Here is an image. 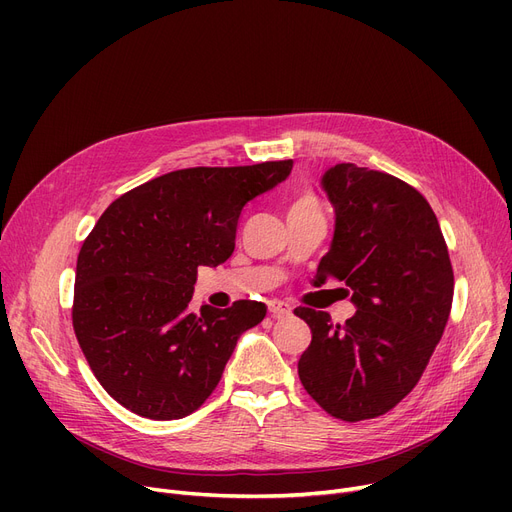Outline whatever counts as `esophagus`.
<instances>
[{
    "mask_svg": "<svg viewBox=\"0 0 512 512\" xmlns=\"http://www.w3.org/2000/svg\"><path fill=\"white\" fill-rule=\"evenodd\" d=\"M267 309H270V313L274 317H284V315H290L292 313V307L280 299H272L270 303H267Z\"/></svg>",
    "mask_w": 512,
    "mask_h": 512,
    "instance_id": "obj_1",
    "label": "esophagus"
}]
</instances>
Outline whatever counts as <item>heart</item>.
Here are the masks:
<instances>
[{
  "mask_svg": "<svg viewBox=\"0 0 512 512\" xmlns=\"http://www.w3.org/2000/svg\"><path fill=\"white\" fill-rule=\"evenodd\" d=\"M290 209H317V201H315L313 195L303 193V195H299L297 199L292 201V207H290Z\"/></svg>",
  "mask_w": 512,
  "mask_h": 512,
  "instance_id": "b5f03b06",
  "label": "heart"
}]
</instances>
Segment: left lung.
<instances>
[{
    "instance_id": "8db88e82",
    "label": "left lung",
    "mask_w": 512,
    "mask_h": 512,
    "mask_svg": "<svg viewBox=\"0 0 512 512\" xmlns=\"http://www.w3.org/2000/svg\"><path fill=\"white\" fill-rule=\"evenodd\" d=\"M321 188L334 236L313 286L344 282L357 311L332 326L326 311L294 309L311 328L299 378L338 419L380 417L415 388L444 334L454 292L448 249L434 209L407 182L336 164Z\"/></svg>"
}]
</instances>
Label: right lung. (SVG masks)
I'll list each match as a JSON object with an SVG mask.
<instances>
[{
    "instance_id": "1",
    "label": "right lung",
    "mask_w": 512,
    "mask_h": 512,
    "mask_svg": "<svg viewBox=\"0 0 512 512\" xmlns=\"http://www.w3.org/2000/svg\"><path fill=\"white\" fill-rule=\"evenodd\" d=\"M290 170L292 159L176 170L103 211L78 253L72 324L95 378L122 407L182 419L218 386L238 338L267 307L191 311L197 267L232 255L242 207Z\"/></svg>"
}]
</instances>
